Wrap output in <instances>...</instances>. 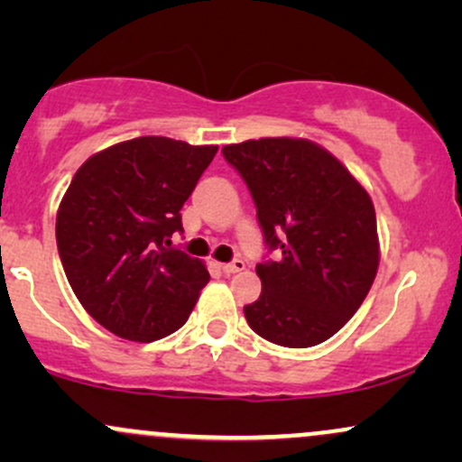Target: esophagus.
Returning a JSON list of instances; mask_svg holds the SVG:
<instances>
[{
	"label": "esophagus",
	"instance_id": "34e87169",
	"mask_svg": "<svg viewBox=\"0 0 462 462\" xmlns=\"http://www.w3.org/2000/svg\"><path fill=\"white\" fill-rule=\"evenodd\" d=\"M219 269H221V272H224L226 275H230V273L243 272V269H245V263H243L241 258H236V261H232V263H221Z\"/></svg>",
	"mask_w": 462,
	"mask_h": 462
}]
</instances>
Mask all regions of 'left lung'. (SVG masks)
<instances>
[{
	"instance_id": "1",
	"label": "left lung",
	"mask_w": 462,
	"mask_h": 462,
	"mask_svg": "<svg viewBox=\"0 0 462 462\" xmlns=\"http://www.w3.org/2000/svg\"><path fill=\"white\" fill-rule=\"evenodd\" d=\"M221 153L247 184L264 245L280 254L256 264L263 291L243 309L249 328L275 346H319L360 309L378 272L369 193L306 139L245 141Z\"/></svg>"
}]
</instances>
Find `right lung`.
Wrapping results in <instances>:
<instances>
[{"mask_svg": "<svg viewBox=\"0 0 462 462\" xmlns=\"http://www.w3.org/2000/svg\"><path fill=\"white\" fill-rule=\"evenodd\" d=\"M217 145L139 136L78 169L56 217L69 284L95 321L128 341L152 343L187 323L210 280L204 263L171 247L184 201Z\"/></svg>", "mask_w": 462, "mask_h": 462, "instance_id": "obj_1", "label": "right lung"}]
</instances>
